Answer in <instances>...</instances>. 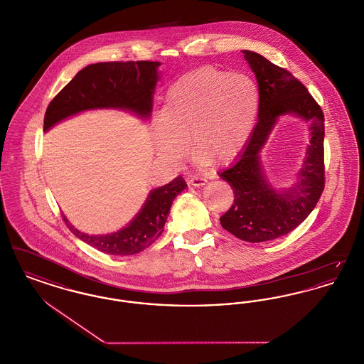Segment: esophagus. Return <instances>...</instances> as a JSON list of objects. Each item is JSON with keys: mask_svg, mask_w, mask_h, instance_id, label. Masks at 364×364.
<instances>
[{"mask_svg": "<svg viewBox=\"0 0 364 364\" xmlns=\"http://www.w3.org/2000/svg\"><path fill=\"white\" fill-rule=\"evenodd\" d=\"M208 183V180L205 177H200V176H191L188 178V184L192 187H202Z\"/></svg>", "mask_w": 364, "mask_h": 364, "instance_id": "34e87169", "label": "esophagus"}]
</instances>
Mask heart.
Listing matches in <instances>:
<instances>
[{
	"instance_id": "heart-1",
	"label": "heart",
	"mask_w": 364,
	"mask_h": 364,
	"mask_svg": "<svg viewBox=\"0 0 364 364\" xmlns=\"http://www.w3.org/2000/svg\"><path fill=\"white\" fill-rule=\"evenodd\" d=\"M259 109L247 75L202 67L176 80L153 120L156 156L178 165L191 149L199 162L224 165L242 151Z\"/></svg>"
}]
</instances>
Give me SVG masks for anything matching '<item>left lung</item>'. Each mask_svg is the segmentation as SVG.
Instances as JSON below:
<instances>
[{
	"label": "left lung",
	"instance_id": "1",
	"mask_svg": "<svg viewBox=\"0 0 364 364\" xmlns=\"http://www.w3.org/2000/svg\"><path fill=\"white\" fill-rule=\"evenodd\" d=\"M242 53L259 87L258 122L236 161L220 173L235 193L232 208L220 221L224 229L244 242H269L300 225L322 195L325 119L309 90L291 72L274 65L258 53ZM285 114L311 122V144L294 186L278 191L267 180L259 151L277 119Z\"/></svg>",
	"mask_w": 364,
	"mask_h": 364
}]
</instances>
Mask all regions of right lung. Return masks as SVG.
Segmentation results:
<instances>
[{
  "mask_svg": "<svg viewBox=\"0 0 364 364\" xmlns=\"http://www.w3.org/2000/svg\"><path fill=\"white\" fill-rule=\"evenodd\" d=\"M158 61L97 63L79 70L48 106L43 131L57 122L92 109H122L149 120L153 94L159 79ZM187 187L183 177L150 191L135 218L120 230L107 235H87L64 221L82 242L109 255H134L150 247L164 232L174 198Z\"/></svg>",
  "mask_w": 364,
  "mask_h": 364,
  "instance_id": "1",
  "label": "right lung"
}]
</instances>
